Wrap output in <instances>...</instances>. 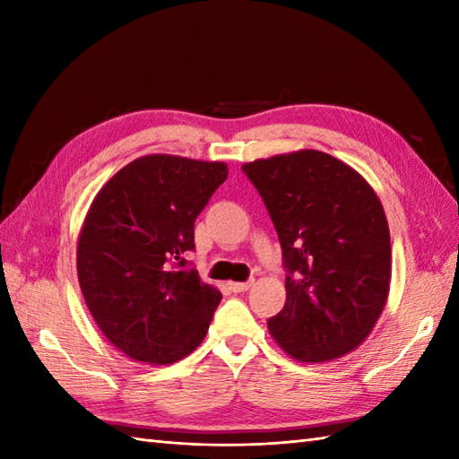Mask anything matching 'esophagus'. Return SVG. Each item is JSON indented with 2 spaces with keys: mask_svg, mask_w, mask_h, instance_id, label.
<instances>
[{
  "mask_svg": "<svg viewBox=\"0 0 459 459\" xmlns=\"http://www.w3.org/2000/svg\"><path fill=\"white\" fill-rule=\"evenodd\" d=\"M229 288L235 294H240V291H248L252 288V281H229Z\"/></svg>",
  "mask_w": 459,
  "mask_h": 459,
  "instance_id": "obj_1",
  "label": "esophagus"
}]
</instances>
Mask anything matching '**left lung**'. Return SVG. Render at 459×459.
Returning <instances> with one entry per match:
<instances>
[{"label": "left lung", "mask_w": 459, "mask_h": 459, "mask_svg": "<svg viewBox=\"0 0 459 459\" xmlns=\"http://www.w3.org/2000/svg\"><path fill=\"white\" fill-rule=\"evenodd\" d=\"M242 169L266 203L290 272L270 335L299 363L345 357L370 335L391 290L383 203L363 175L325 152L280 153Z\"/></svg>", "instance_id": "8db88e82"}]
</instances>
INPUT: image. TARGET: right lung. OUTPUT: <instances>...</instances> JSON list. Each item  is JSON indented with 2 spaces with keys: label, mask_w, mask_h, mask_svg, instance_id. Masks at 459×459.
Listing matches in <instances>:
<instances>
[{
  "label": "right lung",
  "mask_w": 459,
  "mask_h": 459,
  "mask_svg": "<svg viewBox=\"0 0 459 459\" xmlns=\"http://www.w3.org/2000/svg\"><path fill=\"white\" fill-rule=\"evenodd\" d=\"M229 165L150 153L114 173L86 212L76 274L104 337L126 357L171 365L207 335L221 291L185 272L195 219Z\"/></svg>",
  "instance_id": "add662e5"
}]
</instances>
